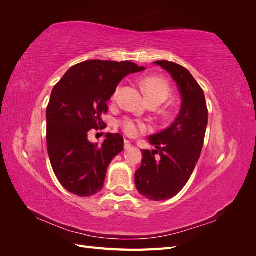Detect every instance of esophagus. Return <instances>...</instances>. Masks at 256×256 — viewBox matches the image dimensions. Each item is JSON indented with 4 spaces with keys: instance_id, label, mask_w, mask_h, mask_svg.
<instances>
[{
    "instance_id": "obj_1",
    "label": "esophagus",
    "mask_w": 256,
    "mask_h": 256,
    "mask_svg": "<svg viewBox=\"0 0 256 256\" xmlns=\"http://www.w3.org/2000/svg\"><path fill=\"white\" fill-rule=\"evenodd\" d=\"M131 146H132V144H131V142H130L129 140H127V138H125V141H124V147H125V150L130 148Z\"/></svg>"
}]
</instances>
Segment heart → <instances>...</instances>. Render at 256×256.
Listing matches in <instances>:
<instances>
[{"instance_id":"b5f03b06","label":"heart","mask_w":256,"mask_h":256,"mask_svg":"<svg viewBox=\"0 0 256 256\" xmlns=\"http://www.w3.org/2000/svg\"><path fill=\"white\" fill-rule=\"evenodd\" d=\"M142 90L150 102L161 104L171 94V86H170L168 82L158 76H148L144 78L142 81ZM120 90L122 85H118L112 95L113 102L118 99ZM120 127L128 136H136L138 134H143L150 130V126L147 122L130 118H126L120 120Z\"/></svg>"}]
</instances>
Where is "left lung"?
Wrapping results in <instances>:
<instances>
[{
    "instance_id": "obj_1",
    "label": "left lung",
    "mask_w": 256,
    "mask_h": 256,
    "mask_svg": "<svg viewBox=\"0 0 256 256\" xmlns=\"http://www.w3.org/2000/svg\"><path fill=\"white\" fill-rule=\"evenodd\" d=\"M172 76L182 94V104L168 129L150 136L157 150H142V164L134 175L136 187L150 200L175 196L184 187L203 148L208 110L202 88L184 67L168 60H157Z\"/></svg>"
}]
</instances>
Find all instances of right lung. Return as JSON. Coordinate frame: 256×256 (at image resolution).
<instances>
[{"mask_svg": "<svg viewBox=\"0 0 256 256\" xmlns=\"http://www.w3.org/2000/svg\"><path fill=\"white\" fill-rule=\"evenodd\" d=\"M144 69L128 60H85L53 88L47 106V147L53 172L67 191L92 196L102 189L109 164L124 150V138L106 134L102 145L92 144L88 131L102 129L106 102L124 76Z\"/></svg>", "mask_w": 256, "mask_h": 256, "instance_id": "add662e5", "label": "right lung"}]
</instances>
